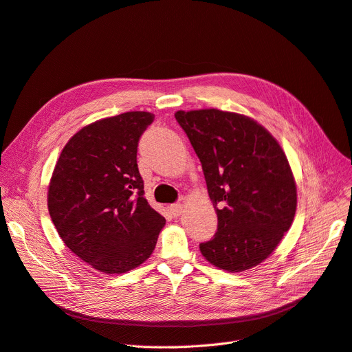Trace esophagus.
I'll list each match as a JSON object with an SVG mask.
<instances>
[{
	"label": "esophagus",
	"mask_w": 352,
	"mask_h": 352,
	"mask_svg": "<svg viewBox=\"0 0 352 352\" xmlns=\"http://www.w3.org/2000/svg\"><path fill=\"white\" fill-rule=\"evenodd\" d=\"M170 210H171L174 217H179L181 214H182V211H184V206H182V204H173L170 207Z\"/></svg>",
	"instance_id": "1"
}]
</instances>
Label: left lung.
Returning a JSON list of instances; mask_svg holds the SVG:
<instances>
[{
	"instance_id": "left-lung-1",
	"label": "left lung",
	"mask_w": 352,
	"mask_h": 352,
	"mask_svg": "<svg viewBox=\"0 0 352 352\" xmlns=\"http://www.w3.org/2000/svg\"><path fill=\"white\" fill-rule=\"evenodd\" d=\"M175 119L203 165L219 227L200 250L212 266L261 265L294 223L296 181L279 142L254 119L219 109L178 111Z\"/></svg>"
}]
</instances>
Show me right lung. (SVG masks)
Listing matches in <instances>:
<instances>
[{
	"label": "right lung",
	"instance_id": "obj_1",
	"mask_svg": "<svg viewBox=\"0 0 352 352\" xmlns=\"http://www.w3.org/2000/svg\"><path fill=\"white\" fill-rule=\"evenodd\" d=\"M154 113L125 112L76 132L60 154L47 191L58 236L89 266L126 273L155 249L165 219L144 197L138 141Z\"/></svg>",
	"mask_w": 352,
	"mask_h": 352
}]
</instances>
